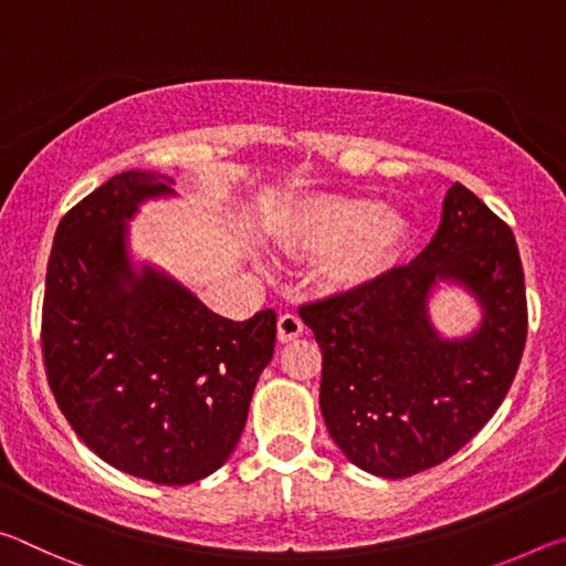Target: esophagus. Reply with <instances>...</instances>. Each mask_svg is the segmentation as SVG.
<instances>
[{
	"label": "esophagus",
	"instance_id": "esophagus-1",
	"mask_svg": "<svg viewBox=\"0 0 566 566\" xmlns=\"http://www.w3.org/2000/svg\"><path fill=\"white\" fill-rule=\"evenodd\" d=\"M304 332V322L296 317V314H282L280 322H276V337H280V342H292L300 337V334Z\"/></svg>",
	"mask_w": 566,
	"mask_h": 566
}]
</instances>
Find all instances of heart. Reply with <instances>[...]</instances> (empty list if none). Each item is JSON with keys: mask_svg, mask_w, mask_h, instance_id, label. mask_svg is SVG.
Wrapping results in <instances>:
<instances>
[{"mask_svg": "<svg viewBox=\"0 0 566 566\" xmlns=\"http://www.w3.org/2000/svg\"><path fill=\"white\" fill-rule=\"evenodd\" d=\"M411 227L397 207L367 197H314L296 209L284 244L302 256H327L324 276L337 290H359L395 266Z\"/></svg>", "mask_w": 566, "mask_h": 566, "instance_id": "heart-1", "label": "heart"}]
</instances>
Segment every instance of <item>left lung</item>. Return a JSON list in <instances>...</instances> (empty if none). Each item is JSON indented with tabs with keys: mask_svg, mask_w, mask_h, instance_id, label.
<instances>
[{
	"mask_svg": "<svg viewBox=\"0 0 566 566\" xmlns=\"http://www.w3.org/2000/svg\"><path fill=\"white\" fill-rule=\"evenodd\" d=\"M439 281L462 283L483 306L464 340L439 338L428 319ZM300 314L322 349L319 409L334 444L369 474H419L457 454L512 387L526 342L520 249L510 224L454 181L415 262Z\"/></svg>",
	"mask_w": 566,
	"mask_h": 566,
	"instance_id": "8db88e82",
	"label": "left lung"
}]
</instances>
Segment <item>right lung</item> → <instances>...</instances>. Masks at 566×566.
Masks as SVG:
<instances>
[{
    "label": "right lung",
    "instance_id": "1",
    "mask_svg": "<svg viewBox=\"0 0 566 566\" xmlns=\"http://www.w3.org/2000/svg\"><path fill=\"white\" fill-rule=\"evenodd\" d=\"M171 179L122 171L74 205L46 264V381L76 437L104 462L179 486L217 472L242 437L270 364L274 310L232 322L165 272H134L127 222Z\"/></svg>",
    "mask_w": 566,
    "mask_h": 566
}]
</instances>
